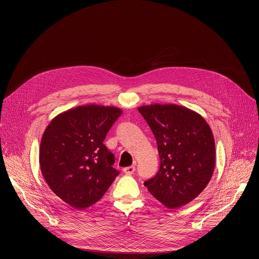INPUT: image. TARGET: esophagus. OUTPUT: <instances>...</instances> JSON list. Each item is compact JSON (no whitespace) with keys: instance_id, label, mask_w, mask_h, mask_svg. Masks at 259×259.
I'll list each match as a JSON object with an SVG mask.
<instances>
[{"instance_id":"esophagus-1","label":"esophagus","mask_w":259,"mask_h":259,"mask_svg":"<svg viewBox=\"0 0 259 259\" xmlns=\"http://www.w3.org/2000/svg\"><path fill=\"white\" fill-rule=\"evenodd\" d=\"M122 171H124V173L127 174V175H131L135 171V167L134 166H129V167H126V168L122 169Z\"/></svg>"}]
</instances>
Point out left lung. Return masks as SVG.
Listing matches in <instances>:
<instances>
[{
	"label": "left lung",
	"mask_w": 259,
	"mask_h": 259,
	"mask_svg": "<svg viewBox=\"0 0 259 259\" xmlns=\"http://www.w3.org/2000/svg\"><path fill=\"white\" fill-rule=\"evenodd\" d=\"M157 144L160 167L145 186L170 209L197 197L209 184L215 167L212 130L201 115L173 104L139 107Z\"/></svg>",
	"instance_id": "8db88e82"
}]
</instances>
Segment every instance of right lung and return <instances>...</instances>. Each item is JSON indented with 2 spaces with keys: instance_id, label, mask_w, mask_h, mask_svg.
Returning a JSON list of instances; mask_svg holds the SVG:
<instances>
[{
  "instance_id": "obj_1",
  "label": "right lung",
  "mask_w": 259,
  "mask_h": 259,
  "mask_svg": "<svg viewBox=\"0 0 259 259\" xmlns=\"http://www.w3.org/2000/svg\"><path fill=\"white\" fill-rule=\"evenodd\" d=\"M121 113L113 106H78L57 115L45 129L40 171L53 193L69 206H92L118 175L114 155L103 142Z\"/></svg>"
}]
</instances>
